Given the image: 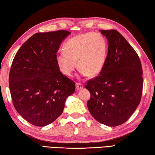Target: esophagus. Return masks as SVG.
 Returning <instances> with one entry per match:
<instances>
[{
  "label": "esophagus",
  "instance_id": "34e87169",
  "mask_svg": "<svg viewBox=\"0 0 155 155\" xmlns=\"http://www.w3.org/2000/svg\"><path fill=\"white\" fill-rule=\"evenodd\" d=\"M83 87V84L82 83H76V88H77V90H80Z\"/></svg>",
  "mask_w": 155,
  "mask_h": 155
}]
</instances>
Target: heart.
<instances>
[{
    "instance_id": "1",
    "label": "heart",
    "mask_w": 155,
    "mask_h": 155,
    "mask_svg": "<svg viewBox=\"0 0 155 155\" xmlns=\"http://www.w3.org/2000/svg\"><path fill=\"white\" fill-rule=\"evenodd\" d=\"M108 42L104 36L87 32L68 39L64 51L56 55V62L62 74L71 76L77 68L83 76L97 77L103 70L108 55Z\"/></svg>"
}]
</instances>
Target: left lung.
Masks as SVG:
<instances>
[{"label":"left lung","instance_id":"left-lung-1","mask_svg":"<svg viewBox=\"0 0 155 155\" xmlns=\"http://www.w3.org/2000/svg\"><path fill=\"white\" fill-rule=\"evenodd\" d=\"M108 40V55L100 75L85 88L91 98L87 107L95 119L108 127L124 123L140 102L143 78L140 58L116 30L100 31Z\"/></svg>","mask_w":155,"mask_h":155}]
</instances>
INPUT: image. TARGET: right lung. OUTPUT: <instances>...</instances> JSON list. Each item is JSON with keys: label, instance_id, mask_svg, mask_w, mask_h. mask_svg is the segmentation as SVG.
I'll use <instances>...</instances> for the list:
<instances>
[{"label": "right lung", "instance_id": "1", "mask_svg": "<svg viewBox=\"0 0 155 155\" xmlns=\"http://www.w3.org/2000/svg\"><path fill=\"white\" fill-rule=\"evenodd\" d=\"M70 34L64 30L36 33L13 59L8 79L13 104L35 126H46L61 116L66 99L75 91L74 81L56 62L61 44Z\"/></svg>", "mask_w": 155, "mask_h": 155}]
</instances>
